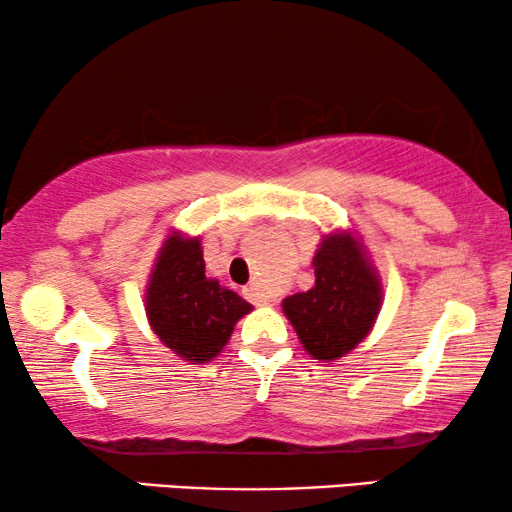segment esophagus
<instances>
[{
  "mask_svg": "<svg viewBox=\"0 0 512 512\" xmlns=\"http://www.w3.org/2000/svg\"><path fill=\"white\" fill-rule=\"evenodd\" d=\"M244 296H247L251 303H256V305H268L270 303V298L265 296L263 293V289L258 284H249V286H244Z\"/></svg>",
  "mask_w": 512,
  "mask_h": 512,
  "instance_id": "34e87169",
  "label": "esophagus"
}]
</instances>
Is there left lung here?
Segmentation results:
<instances>
[{
    "mask_svg": "<svg viewBox=\"0 0 512 512\" xmlns=\"http://www.w3.org/2000/svg\"><path fill=\"white\" fill-rule=\"evenodd\" d=\"M314 286L284 300V312L314 359L347 354L373 326L380 312V284L349 235L321 242L312 261Z\"/></svg>",
    "mask_w": 512,
    "mask_h": 512,
    "instance_id": "obj_1",
    "label": "left lung"
}]
</instances>
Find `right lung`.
<instances>
[{
  "label": "right lung",
  "mask_w": 512,
  "mask_h": 512,
  "mask_svg": "<svg viewBox=\"0 0 512 512\" xmlns=\"http://www.w3.org/2000/svg\"><path fill=\"white\" fill-rule=\"evenodd\" d=\"M249 310L242 296L207 279L198 240L174 235L165 242L146 291V314L172 352L186 361H212Z\"/></svg>",
  "instance_id": "obj_1"
}]
</instances>
